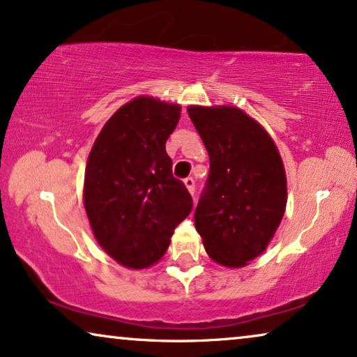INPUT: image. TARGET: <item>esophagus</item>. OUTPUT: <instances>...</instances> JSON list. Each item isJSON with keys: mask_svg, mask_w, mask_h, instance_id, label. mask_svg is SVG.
Masks as SVG:
<instances>
[{"mask_svg": "<svg viewBox=\"0 0 357 357\" xmlns=\"http://www.w3.org/2000/svg\"><path fill=\"white\" fill-rule=\"evenodd\" d=\"M183 183H185V187L188 188V192L192 193V197L195 195V180H193V177H187L183 180Z\"/></svg>", "mask_w": 357, "mask_h": 357, "instance_id": "esophagus-1", "label": "esophagus"}]
</instances>
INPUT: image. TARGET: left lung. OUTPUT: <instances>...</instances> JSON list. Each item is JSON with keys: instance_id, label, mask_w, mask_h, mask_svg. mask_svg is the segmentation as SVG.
Listing matches in <instances>:
<instances>
[{"instance_id": "8db88e82", "label": "left lung", "mask_w": 357, "mask_h": 357, "mask_svg": "<svg viewBox=\"0 0 357 357\" xmlns=\"http://www.w3.org/2000/svg\"><path fill=\"white\" fill-rule=\"evenodd\" d=\"M188 115L209 155L195 227L214 261L241 268L265 252L284 216V165L266 130L237 107L190 105Z\"/></svg>"}]
</instances>
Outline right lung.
<instances>
[{"mask_svg": "<svg viewBox=\"0 0 357 357\" xmlns=\"http://www.w3.org/2000/svg\"><path fill=\"white\" fill-rule=\"evenodd\" d=\"M178 119L180 105L136 97L110 116L87 159L84 206L92 232L126 268L159 261L193 208L165 153Z\"/></svg>", "mask_w": 357, "mask_h": 357, "instance_id": "add662e5", "label": "right lung"}]
</instances>
